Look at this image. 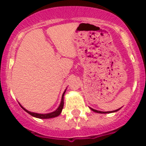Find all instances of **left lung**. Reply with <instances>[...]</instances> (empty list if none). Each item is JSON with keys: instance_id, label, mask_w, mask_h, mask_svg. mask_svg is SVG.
Here are the masks:
<instances>
[{"instance_id": "1", "label": "left lung", "mask_w": 146, "mask_h": 146, "mask_svg": "<svg viewBox=\"0 0 146 146\" xmlns=\"http://www.w3.org/2000/svg\"><path fill=\"white\" fill-rule=\"evenodd\" d=\"M92 110V111H95V112H96V113H111V112H115V111H117L118 110H119V109H117V110H115V111H108V112H107V111H97V110H95V109H92V108H91Z\"/></svg>"}]
</instances>
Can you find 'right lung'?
I'll return each mask as SVG.
<instances>
[{
	"label": "right lung",
	"instance_id": "right-lung-1",
	"mask_svg": "<svg viewBox=\"0 0 146 146\" xmlns=\"http://www.w3.org/2000/svg\"><path fill=\"white\" fill-rule=\"evenodd\" d=\"M65 92H64V94H63V96H62L61 102H60V106L58 107V108H57L55 111H54V112H51V113H45V114H42V113H33V112H30V111H27V110H26V109L24 108L23 107H22L21 105H20V106H21V108L23 109L24 111H26L27 113H29L30 115L33 116V117H35L40 118V119H48V118L55 117H57V116L60 114V113H61V111H62V109H63V108H64V93H65Z\"/></svg>",
	"mask_w": 146,
	"mask_h": 146
}]
</instances>
